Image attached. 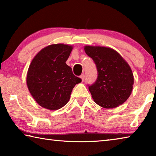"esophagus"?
<instances>
[{"mask_svg": "<svg viewBox=\"0 0 156 156\" xmlns=\"http://www.w3.org/2000/svg\"><path fill=\"white\" fill-rule=\"evenodd\" d=\"M80 78H81V81L83 82L84 80V74H82L80 76Z\"/></svg>", "mask_w": 156, "mask_h": 156, "instance_id": "esophagus-1", "label": "esophagus"}]
</instances>
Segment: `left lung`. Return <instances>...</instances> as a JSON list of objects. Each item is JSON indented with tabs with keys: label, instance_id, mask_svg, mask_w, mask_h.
I'll return each mask as SVG.
<instances>
[{
	"label": "left lung",
	"instance_id": "obj_1",
	"mask_svg": "<svg viewBox=\"0 0 156 156\" xmlns=\"http://www.w3.org/2000/svg\"><path fill=\"white\" fill-rule=\"evenodd\" d=\"M96 65L98 78L89 87L94 101L105 109L122 105L131 94L134 83L130 66L119 53L109 47H84Z\"/></svg>",
	"mask_w": 156,
	"mask_h": 156
}]
</instances>
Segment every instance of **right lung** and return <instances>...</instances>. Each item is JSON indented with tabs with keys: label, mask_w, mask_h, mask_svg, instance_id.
Here are the masks:
<instances>
[{
	"label": "right lung",
	"mask_w": 156,
	"mask_h": 156,
	"mask_svg": "<svg viewBox=\"0 0 156 156\" xmlns=\"http://www.w3.org/2000/svg\"><path fill=\"white\" fill-rule=\"evenodd\" d=\"M72 49L69 44H50L31 60L26 81L31 95L42 107L54 111L64 107L73 88L81 82L66 64Z\"/></svg>",
	"instance_id": "add662e5"
}]
</instances>
